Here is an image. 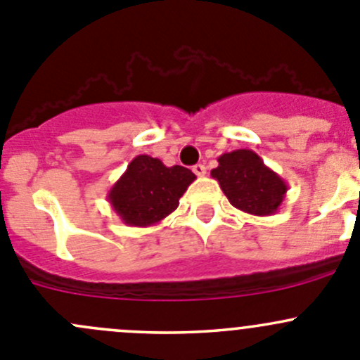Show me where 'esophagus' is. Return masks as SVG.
I'll list each match as a JSON object with an SVG mask.
<instances>
[{"label":"esophagus","instance_id":"esophagus-1","mask_svg":"<svg viewBox=\"0 0 360 360\" xmlns=\"http://www.w3.org/2000/svg\"><path fill=\"white\" fill-rule=\"evenodd\" d=\"M193 172L197 174L198 177H202V176H205V172H207V169H205V165H202V163H197V165L193 167Z\"/></svg>","mask_w":360,"mask_h":360}]
</instances>
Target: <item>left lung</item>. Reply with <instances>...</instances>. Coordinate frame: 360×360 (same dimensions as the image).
<instances>
[{"mask_svg":"<svg viewBox=\"0 0 360 360\" xmlns=\"http://www.w3.org/2000/svg\"><path fill=\"white\" fill-rule=\"evenodd\" d=\"M210 176L219 183L226 198L238 210L252 216H274L284 202L288 183L264 165L252 150H235L217 158Z\"/></svg>","mask_w":360,"mask_h":360,"instance_id":"obj_1","label":"left lung"}]
</instances>
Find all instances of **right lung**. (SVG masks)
I'll return each mask as SVG.
<instances>
[{"mask_svg": "<svg viewBox=\"0 0 360 360\" xmlns=\"http://www.w3.org/2000/svg\"><path fill=\"white\" fill-rule=\"evenodd\" d=\"M195 179L190 169L165 167L162 160L137 155L108 191V202L127 226L146 228L174 212Z\"/></svg>", "mask_w": 360, "mask_h": 360, "instance_id": "add662e5", "label": "right lung"}]
</instances>
